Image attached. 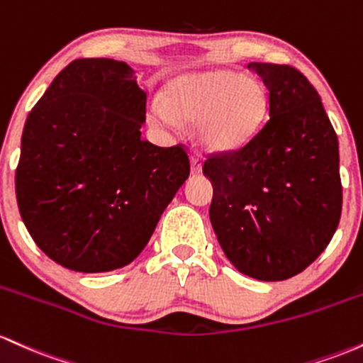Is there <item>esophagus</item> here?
<instances>
[{
  "instance_id": "esophagus-1",
  "label": "esophagus",
  "mask_w": 363,
  "mask_h": 363,
  "mask_svg": "<svg viewBox=\"0 0 363 363\" xmlns=\"http://www.w3.org/2000/svg\"><path fill=\"white\" fill-rule=\"evenodd\" d=\"M190 162H192V173L199 174L202 171V157L199 154H192L190 156Z\"/></svg>"
}]
</instances>
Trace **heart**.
Segmentation results:
<instances>
[{"instance_id": "1", "label": "heart", "mask_w": 363, "mask_h": 363, "mask_svg": "<svg viewBox=\"0 0 363 363\" xmlns=\"http://www.w3.org/2000/svg\"><path fill=\"white\" fill-rule=\"evenodd\" d=\"M266 92L257 80L233 70L183 73L166 85L164 101L150 104L149 116L162 127L195 121L199 145L211 152L242 147L257 132L266 113Z\"/></svg>"}]
</instances>
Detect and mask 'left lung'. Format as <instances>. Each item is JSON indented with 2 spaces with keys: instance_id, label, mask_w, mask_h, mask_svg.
<instances>
[{
  "instance_id": "obj_1",
  "label": "left lung",
  "mask_w": 363,
  "mask_h": 363,
  "mask_svg": "<svg viewBox=\"0 0 363 363\" xmlns=\"http://www.w3.org/2000/svg\"><path fill=\"white\" fill-rule=\"evenodd\" d=\"M269 91V118L245 145L214 154L209 218L243 274L283 281L329 245L341 218L340 145L319 92L288 65L248 63Z\"/></svg>"
}]
</instances>
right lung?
I'll return each mask as SVG.
<instances>
[{"mask_svg": "<svg viewBox=\"0 0 363 363\" xmlns=\"http://www.w3.org/2000/svg\"><path fill=\"white\" fill-rule=\"evenodd\" d=\"M145 104L125 61L82 58L28 113L15 174L18 211L35 245L60 266H127L189 178L182 144L142 138Z\"/></svg>", "mask_w": 363, "mask_h": 363, "instance_id": "obj_1", "label": "right lung"}]
</instances>
